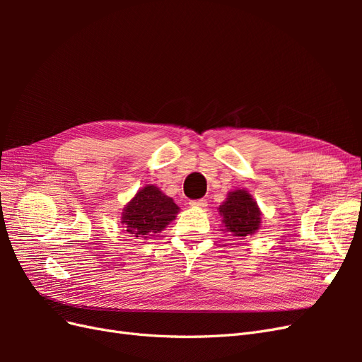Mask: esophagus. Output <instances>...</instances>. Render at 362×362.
Returning <instances> with one entry per match:
<instances>
[{"instance_id":"1","label":"esophagus","mask_w":362,"mask_h":362,"mask_svg":"<svg viewBox=\"0 0 362 362\" xmlns=\"http://www.w3.org/2000/svg\"><path fill=\"white\" fill-rule=\"evenodd\" d=\"M190 206H193V208H205V206H206V201H205V199L190 201Z\"/></svg>"}]
</instances>
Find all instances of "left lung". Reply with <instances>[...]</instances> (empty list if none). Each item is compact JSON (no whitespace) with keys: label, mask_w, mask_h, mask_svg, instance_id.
<instances>
[{"label":"left lung","mask_w":362,"mask_h":362,"mask_svg":"<svg viewBox=\"0 0 362 362\" xmlns=\"http://www.w3.org/2000/svg\"><path fill=\"white\" fill-rule=\"evenodd\" d=\"M218 213L223 218L225 231L234 237L243 238L259 229L261 211L252 194L245 189L229 192L226 201L218 206Z\"/></svg>","instance_id":"1"}]
</instances>
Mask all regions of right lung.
Returning a JSON list of instances; mask_svg holds the SVG:
<instances>
[{
  "label": "right lung",
  "instance_id": "add662e5",
  "mask_svg": "<svg viewBox=\"0 0 362 362\" xmlns=\"http://www.w3.org/2000/svg\"><path fill=\"white\" fill-rule=\"evenodd\" d=\"M180 211L172 198L164 194L156 185H145L131 199L122 213L124 231L129 237L154 235L161 233Z\"/></svg>",
  "mask_w": 362,
  "mask_h": 362
}]
</instances>
